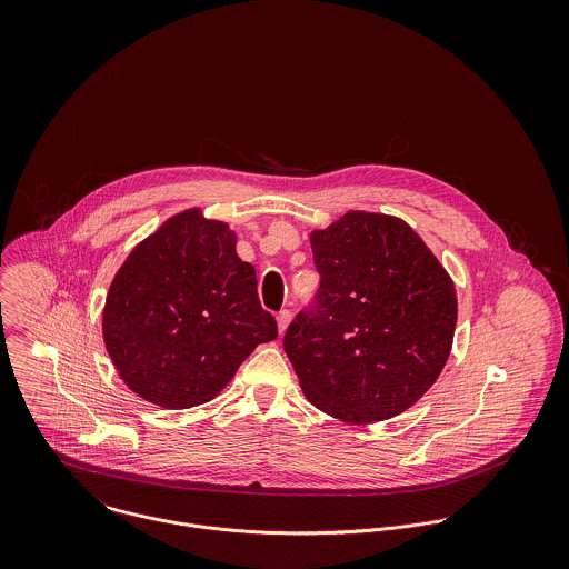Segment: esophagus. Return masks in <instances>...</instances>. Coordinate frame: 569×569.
<instances>
[{
  "instance_id": "obj_1",
  "label": "esophagus",
  "mask_w": 569,
  "mask_h": 569,
  "mask_svg": "<svg viewBox=\"0 0 569 569\" xmlns=\"http://www.w3.org/2000/svg\"><path fill=\"white\" fill-rule=\"evenodd\" d=\"M276 322H278V332L280 335H284V330H287V326L291 325V311H280L278 313V318H276Z\"/></svg>"
}]
</instances>
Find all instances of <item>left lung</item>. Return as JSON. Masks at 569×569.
<instances>
[{"mask_svg":"<svg viewBox=\"0 0 569 569\" xmlns=\"http://www.w3.org/2000/svg\"><path fill=\"white\" fill-rule=\"evenodd\" d=\"M320 291L284 332L311 406L350 425L388 420L440 377L458 322L456 287L399 217L350 210L311 232Z\"/></svg>","mask_w":569,"mask_h":569,"instance_id":"obj_1","label":"left lung"}]
</instances>
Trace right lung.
<instances>
[{
	"label": "right lung",
	"instance_id": "1",
	"mask_svg": "<svg viewBox=\"0 0 569 569\" xmlns=\"http://www.w3.org/2000/svg\"><path fill=\"white\" fill-rule=\"evenodd\" d=\"M102 337L129 390L186 409L212 401L278 326L260 307L237 234L190 208L127 256L107 293Z\"/></svg>",
	"mask_w": 569,
	"mask_h": 569
}]
</instances>
